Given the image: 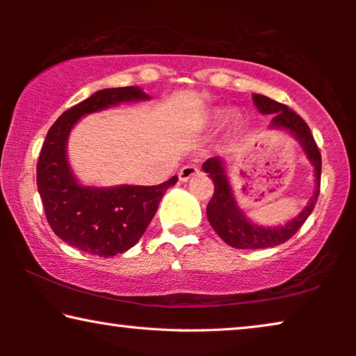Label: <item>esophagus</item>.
Masks as SVG:
<instances>
[{"mask_svg":"<svg viewBox=\"0 0 356 356\" xmlns=\"http://www.w3.org/2000/svg\"><path fill=\"white\" fill-rule=\"evenodd\" d=\"M197 173H199V168L196 167V165H186V167H183L181 170H179L178 178H179V181L186 183L189 178H193L194 175H197Z\"/></svg>","mask_w":356,"mask_h":356,"instance_id":"esophagus-1","label":"esophagus"}]
</instances>
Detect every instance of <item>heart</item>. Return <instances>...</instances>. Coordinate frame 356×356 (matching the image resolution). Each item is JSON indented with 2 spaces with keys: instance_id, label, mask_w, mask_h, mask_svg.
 Instances as JSON below:
<instances>
[{
  "instance_id": "heart-1",
  "label": "heart",
  "mask_w": 356,
  "mask_h": 356,
  "mask_svg": "<svg viewBox=\"0 0 356 356\" xmlns=\"http://www.w3.org/2000/svg\"><path fill=\"white\" fill-rule=\"evenodd\" d=\"M225 113H223L222 110H217V111H213L212 113V116H211V120L213 121V123H218V121H222L223 118H225Z\"/></svg>"
}]
</instances>
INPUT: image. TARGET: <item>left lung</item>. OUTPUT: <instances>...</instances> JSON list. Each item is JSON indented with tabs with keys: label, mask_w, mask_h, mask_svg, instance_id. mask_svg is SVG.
Here are the masks:
<instances>
[{
	"label": "left lung",
	"mask_w": 356,
	"mask_h": 356,
	"mask_svg": "<svg viewBox=\"0 0 356 356\" xmlns=\"http://www.w3.org/2000/svg\"><path fill=\"white\" fill-rule=\"evenodd\" d=\"M252 102L262 115L274 116L270 121V128L285 129L298 139L306 157L314 167L316 191L311 196L308 206L293 220L280 227H261L248 220L241 209L238 207L222 159L212 157L206 160L202 168L213 181V196L207 204V218L213 230L217 232V235L227 245L236 248V250H261V248L279 246L290 240L306 222L309 213L313 212L321 186V152L305 120L286 105H282L266 95L252 94Z\"/></svg>",
	"instance_id": "left-lung-1"
}]
</instances>
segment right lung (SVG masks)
<instances>
[{
    "label": "right lung",
    "instance_id": "1",
    "mask_svg": "<svg viewBox=\"0 0 356 356\" xmlns=\"http://www.w3.org/2000/svg\"><path fill=\"white\" fill-rule=\"evenodd\" d=\"M147 99L139 87L99 90L66 110L47 133L37 163L38 194L51 230L72 248L102 257L128 251L144 235L165 191L178 181L172 177L157 186L90 188L77 183L67 163L66 143L81 116Z\"/></svg>",
    "mask_w": 356,
    "mask_h": 356
}]
</instances>
